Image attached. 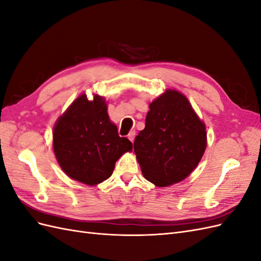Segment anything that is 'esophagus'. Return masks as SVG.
I'll return each instance as SVG.
<instances>
[{
  "instance_id": "esophagus-1",
  "label": "esophagus",
  "mask_w": 261,
  "mask_h": 261,
  "mask_svg": "<svg viewBox=\"0 0 261 261\" xmlns=\"http://www.w3.org/2000/svg\"><path fill=\"white\" fill-rule=\"evenodd\" d=\"M135 135H136L135 130H132V132L128 134V139L132 141V143H134V139H135Z\"/></svg>"
}]
</instances>
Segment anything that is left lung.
Segmentation results:
<instances>
[{"label":"left lung","instance_id":"1","mask_svg":"<svg viewBox=\"0 0 261 261\" xmlns=\"http://www.w3.org/2000/svg\"><path fill=\"white\" fill-rule=\"evenodd\" d=\"M146 126L134 143L145 178L158 187L185 179L207 147L206 125L183 93L167 89L149 105Z\"/></svg>","mask_w":261,"mask_h":261}]
</instances>
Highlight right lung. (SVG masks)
Here are the masks:
<instances>
[{
  "instance_id": "add662e5",
  "label": "right lung",
  "mask_w": 261,
  "mask_h": 261,
  "mask_svg": "<svg viewBox=\"0 0 261 261\" xmlns=\"http://www.w3.org/2000/svg\"><path fill=\"white\" fill-rule=\"evenodd\" d=\"M53 150L61 169L72 179L96 186L112 175L115 162L133 144L120 137L108 114L105 97L86 93L75 99L55 122Z\"/></svg>"
}]
</instances>
